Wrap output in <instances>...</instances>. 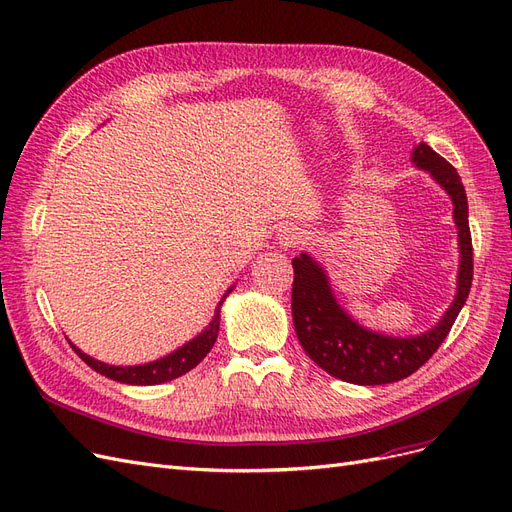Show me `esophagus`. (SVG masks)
Returning a JSON list of instances; mask_svg holds the SVG:
<instances>
[{
	"instance_id": "1",
	"label": "esophagus",
	"mask_w": 512,
	"mask_h": 512,
	"mask_svg": "<svg viewBox=\"0 0 512 512\" xmlns=\"http://www.w3.org/2000/svg\"><path fill=\"white\" fill-rule=\"evenodd\" d=\"M278 240H280V246L289 249V246L298 244L302 240V236L298 232V227H283V229H280V234H278Z\"/></svg>"
}]
</instances>
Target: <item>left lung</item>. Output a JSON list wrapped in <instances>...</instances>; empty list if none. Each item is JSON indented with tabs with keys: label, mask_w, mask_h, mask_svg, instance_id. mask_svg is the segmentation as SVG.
Listing matches in <instances>:
<instances>
[{
	"label": "left lung",
	"mask_w": 512,
	"mask_h": 512,
	"mask_svg": "<svg viewBox=\"0 0 512 512\" xmlns=\"http://www.w3.org/2000/svg\"><path fill=\"white\" fill-rule=\"evenodd\" d=\"M412 163L430 172L451 195L453 219L459 229L457 293L444 317L421 336L395 338L370 332L355 323L336 302L325 270L310 255L293 257L291 312L295 334L308 357L340 381L355 385H387L417 372L430 359L466 304L472 287V236L468 225V197L451 163L421 142L412 148Z\"/></svg>",
	"instance_id": "obj_1"
}]
</instances>
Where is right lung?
Masks as SVG:
<instances>
[{
	"label": "right lung",
	"instance_id": "obj_1",
	"mask_svg": "<svg viewBox=\"0 0 512 512\" xmlns=\"http://www.w3.org/2000/svg\"><path fill=\"white\" fill-rule=\"evenodd\" d=\"M234 289V287H232ZM227 289V293L232 291ZM227 293L223 295V300L227 298ZM223 300L219 302L217 310H214V317L212 321L208 323V327L204 329V332L200 336H195L191 342H187L185 346H180L178 351L161 357L157 361H151V364H144V366H108V364H102V361H97L93 357H89L87 353H82L80 349H76V346L72 344L74 353L85 361V364L89 368H93L95 372H100L108 378H112V381H119V383H127V385H159V383H168V381H174V378L187 374L189 370H193L200 361L210 353V349L214 346V342H217V336H219V321H221V304Z\"/></svg>",
	"mask_w": 512,
	"mask_h": 512
}]
</instances>
